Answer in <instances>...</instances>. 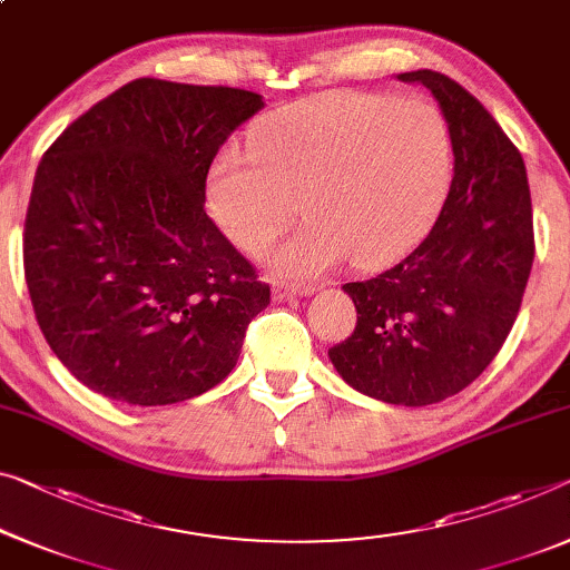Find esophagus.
<instances>
[{
	"label": "esophagus",
	"instance_id": "34e87169",
	"mask_svg": "<svg viewBox=\"0 0 570 570\" xmlns=\"http://www.w3.org/2000/svg\"><path fill=\"white\" fill-rule=\"evenodd\" d=\"M274 292H276L278 299H294V296H309V294L317 292V288L309 286V284H288V282H278Z\"/></svg>",
	"mask_w": 570,
	"mask_h": 570
}]
</instances>
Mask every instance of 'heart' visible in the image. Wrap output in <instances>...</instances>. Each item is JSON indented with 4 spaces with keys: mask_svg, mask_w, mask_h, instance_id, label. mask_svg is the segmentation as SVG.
Here are the masks:
<instances>
[{
    "mask_svg": "<svg viewBox=\"0 0 570 570\" xmlns=\"http://www.w3.org/2000/svg\"><path fill=\"white\" fill-rule=\"evenodd\" d=\"M256 156L225 148L207 176L212 217L261 253L299 212L309 223L274 250L276 268L314 276L351 258H402L443 204L453 138L428 99L333 91L288 107L256 135Z\"/></svg>",
    "mask_w": 570,
    "mask_h": 570,
    "instance_id": "heart-1",
    "label": "heart"
}]
</instances>
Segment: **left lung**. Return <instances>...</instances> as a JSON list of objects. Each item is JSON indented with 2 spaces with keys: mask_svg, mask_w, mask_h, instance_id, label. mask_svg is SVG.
Wrapping results in <instances>:
<instances>
[{
  "mask_svg": "<svg viewBox=\"0 0 570 570\" xmlns=\"http://www.w3.org/2000/svg\"><path fill=\"white\" fill-rule=\"evenodd\" d=\"M399 79L424 83L443 109L453 181L410 256L343 286L358 322L330 361L355 392L424 406L463 392L502 351L534 258L532 202L520 150L471 91L430 68Z\"/></svg>",
  "mask_w": 570,
  "mask_h": 570,
  "instance_id": "1",
  "label": "left lung"
}]
</instances>
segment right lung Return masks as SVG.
<instances>
[{"instance_id": "1", "label": "right lung", "mask_w": 570, "mask_h": 570, "mask_svg": "<svg viewBox=\"0 0 570 570\" xmlns=\"http://www.w3.org/2000/svg\"><path fill=\"white\" fill-rule=\"evenodd\" d=\"M261 95L135 79L42 156L24 282L58 361L115 402L176 404L235 368L271 288L204 209L212 160Z\"/></svg>"}]
</instances>
